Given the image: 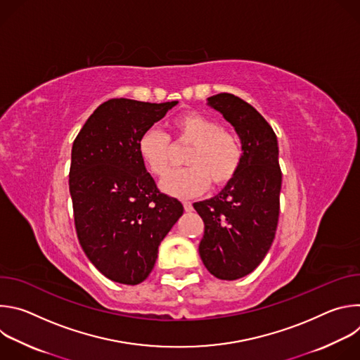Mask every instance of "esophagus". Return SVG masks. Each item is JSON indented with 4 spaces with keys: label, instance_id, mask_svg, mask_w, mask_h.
Returning <instances> with one entry per match:
<instances>
[{
    "label": "esophagus",
    "instance_id": "34e87169",
    "mask_svg": "<svg viewBox=\"0 0 360 360\" xmlns=\"http://www.w3.org/2000/svg\"><path fill=\"white\" fill-rule=\"evenodd\" d=\"M182 205H184V210H185L186 212H191V211L193 210L192 203H191V202H188V200H184V202H182Z\"/></svg>",
    "mask_w": 360,
    "mask_h": 360
}]
</instances>
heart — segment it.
Here are the masks:
<instances>
[{
	"mask_svg": "<svg viewBox=\"0 0 360 360\" xmlns=\"http://www.w3.org/2000/svg\"><path fill=\"white\" fill-rule=\"evenodd\" d=\"M172 139L178 145H191L185 162L189 165L172 171L161 188L171 196L191 198L202 193L210 182L217 186L228 185L238 174L243 150L238 136L203 114L186 112L172 124ZM138 153L150 174L164 176L172 162L171 138L157 128H148L138 138Z\"/></svg>",
	"mask_w": 360,
	"mask_h": 360,
	"instance_id": "1",
	"label": "heart"
}]
</instances>
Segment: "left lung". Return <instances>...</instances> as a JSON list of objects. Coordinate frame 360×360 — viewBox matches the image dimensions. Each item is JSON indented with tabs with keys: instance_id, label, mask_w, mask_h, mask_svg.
Returning <instances> with one entry per match:
<instances>
[{
	"instance_id": "1",
	"label": "left lung",
	"mask_w": 360,
	"mask_h": 360,
	"mask_svg": "<svg viewBox=\"0 0 360 360\" xmlns=\"http://www.w3.org/2000/svg\"><path fill=\"white\" fill-rule=\"evenodd\" d=\"M208 101L233 125L243 158L217 196L193 203L205 225L199 255L215 278L235 281L258 266L274 242L282 186L279 148L272 127L246 101L228 92Z\"/></svg>"
}]
</instances>
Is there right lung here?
I'll return each mask as SVG.
<instances>
[{"mask_svg":"<svg viewBox=\"0 0 360 360\" xmlns=\"http://www.w3.org/2000/svg\"><path fill=\"white\" fill-rule=\"evenodd\" d=\"M175 105L176 101L108 99L72 143L70 193L77 236L91 264L114 282H143L161 240L184 212L178 199L158 189L136 146L141 134Z\"/></svg>","mask_w":360,"mask_h":360,"instance_id":"1","label":"right lung"}]
</instances>
